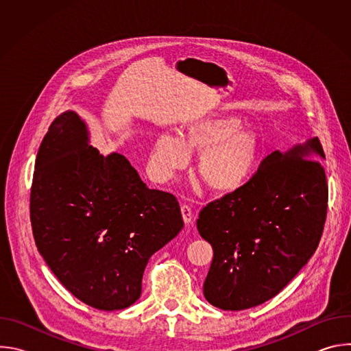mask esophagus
Here are the masks:
<instances>
[{
  "instance_id": "34e87169",
  "label": "esophagus",
  "mask_w": 351,
  "mask_h": 351,
  "mask_svg": "<svg viewBox=\"0 0 351 351\" xmlns=\"http://www.w3.org/2000/svg\"><path fill=\"white\" fill-rule=\"evenodd\" d=\"M180 211H182V217L186 225H191L194 221V213L191 210V207L189 204H182L180 206Z\"/></svg>"
}]
</instances>
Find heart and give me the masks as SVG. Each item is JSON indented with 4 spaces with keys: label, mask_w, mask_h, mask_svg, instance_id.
<instances>
[{
    "label": "heart",
    "mask_w": 351,
    "mask_h": 351,
    "mask_svg": "<svg viewBox=\"0 0 351 351\" xmlns=\"http://www.w3.org/2000/svg\"><path fill=\"white\" fill-rule=\"evenodd\" d=\"M232 115L211 114L187 122L180 136L157 137L152 165L160 180L184 169L191 153H199L195 172L215 191H233L252 175L260 157L257 133Z\"/></svg>",
    "instance_id": "obj_1"
}]
</instances>
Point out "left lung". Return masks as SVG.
<instances>
[{"label": "left lung", "mask_w": 351, "mask_h": 351, "mask_svg": "<svg viewBox=\"0 0 351 351\" xmlns=\"http://www.w3.org/2000/svg\"><path fill=\"white\" fill-rule=\"evenodd\" d=\"M321 157L318 137L274 152L245 184L199 211L197 229L214 250L204 282L214 307L240 311L268 302L314 254L328 213Z\"/></svg>", "instance_id": "1"}]
</instances>
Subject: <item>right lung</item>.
Masks as SVG:
<instances>
[{
  "label": "right lung",
  "mask_w": 351,
  "mask_h": 351,
  "mask_svg": "<svg viewBox=\"0 0 351 351\" xmlns=\"http://www.w3.org/2000/svg\"><path fill=\"white\" fill-rule=\"evenodd\" d=\"M30 222L58 280L101 311L136 302L149 257L183 228L178 198L148 189L123 156L99 154L73 111L60 115L40 144Z\"/></svg>",
  "instance_id": "obj_1"
}]
</instances>
